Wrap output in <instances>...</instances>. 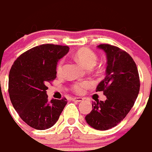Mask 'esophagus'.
I'll list each match as a JSON object with an SVG mask.
<instances>
[{
	"mask_svg": "<svg viewBox=\"0 0 152 152\" xmlns=\"http://www.w3.org/2000/svg\"><path fill=\"white\" fill-rule=\"evenodd\" d=\"M73 101L76 102H80L83 101V97H74V98H73Z\"/></svg>",
	"mask_w": 152,
	"mask_h": 152,
	"instance_id": "esophagus-1",
	"label": "esophagus"
}]
</instances>
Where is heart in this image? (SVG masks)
I'll return each instance as SVG.
<instances>
[{
    "mask_svg": "<svg viewBox=\"0 0 152 152\" xmlns=\"http://www.w3.org/2000/svg\"><path fill=\"white\" fill-rule=\"evenodd\" d=\"M75 57L80 63H81L85 68L89 69V68H93L97 62V56L93 51L88 48H82L78 50L76 54ZM64 66V60H61L57 64L56 70L58 74L62 72ZM89 83L88 82H83V83H75L73 86V89L75 92L77 93H81L84 91L85 88L89 87Z\"/></svg>",
    "mask_w": 152,
    "mask_h": 152,
    "instance_id": "b5f03b06",
    "label": "heart"
}]
</instances>
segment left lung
<instances>
[{
    "label": "left lung",
    "mask_w": 152,
    "mask_h": 152,
    "mask_svg": "<svg viewBox=\"0 0 152 152\" xmlns=\"http://www.w3.org/2000/svg\"><path fill=\"white\" fill-rule=\"evenodd\" d=\"M97 48L106 55L107 67L105 78L96 91H103L106 100L93 102L85 119L95 129L108 130L121 122L134 105L139 93V75L135 62L126 51L109 44H101Z\"/></svg>",
    "instance_id": "obj_1"
}]
</instances>
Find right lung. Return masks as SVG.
I'll list each match as a JSON object with an SVG mask.
<instances>
[{
    "label": "right lung",
    "mask_w": 152,
    "mask_h": 152,
    "mask_svg": "<svg viewBox=\"0 0 152 152\" xmlns=\"http://www.w3.org/2000/svg\"><path fill=\"white\" fill-rule=\"evenodd\" d=\"M69 47L43 44L17 58L9 74V95L19 117L35 129L45 130L57 122L66 98L51 99L47 94L48 82L56 78L57 62Z\"/></svg>",
    "instance_id": "right-lung-1"
}]
</instances>
